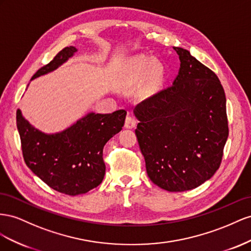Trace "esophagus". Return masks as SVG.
Here are the masks:
<instances>
[{"label": "esophagus", "mask_w": 251, "mask_h": 251, "mask_svg": "<svg viewBox=\"0 0 251 251\" xmlns=\"http://www.w3.org/2000/svg\"><path fill=\"white\" fill-rule=\"evenodd\" d=\"M135 124H137V121L134 120L133 117H131V116L126 117V120H125V127L126 128H128V129H131V128H133L135 126Z\"/></svg>", "instance_id": "1"}]
</instances>
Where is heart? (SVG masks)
<instances>
[{
	"instance_id": "heart-1",
	"label": "heart",
	"mask_w": 251,
	"mask_h": 251,
	"mask_svg": "<svg viewBox=\"0 0 251 251\" xmlns=\"http://www.w3.org/2000/svg\"><path fill=\"white\" fill-rule=\"evenodd\" d=\"M130 71L134 76L148 75V82L150 85H156L161 81L163 75V67L159 63H153L152 60L147 56H138L130 64Z\"/></svg>"
}]
</instances>
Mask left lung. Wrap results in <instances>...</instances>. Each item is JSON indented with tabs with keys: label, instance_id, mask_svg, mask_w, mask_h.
<instances>
[{
	"label": "left lung",
	"instance_id": "1",
	"mask_svg": "<svg viewBox=\"0 0 251 251\" xmlns=\"http://www.w3.org/2000/svg\"><path fill=\"white\" fill-rule=\"evenodd\" d=\"M181 65L173 85L133 112L147 175L162 189L197 188L216 174L228 138L226 97L217 75L174 47Z\"/></svg>",
	"mask_w": 251,
	"mask_h": 251
}]
</instances>
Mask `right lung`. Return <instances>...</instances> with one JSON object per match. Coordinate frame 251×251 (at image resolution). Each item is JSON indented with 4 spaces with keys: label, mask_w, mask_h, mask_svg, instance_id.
Returning <instances> with one entry per match:
<instances>
[{
    "label": "right lung",
    "mask_w": 251,
    "mask_h": 251,
    "mask_svg": "<svg viewBox=\"0 0 251 251\" xmlns=\"http://www.w3.org/2000/svg\"><path fill=\"white\" fill-rule=\"evenodd\" d=\"M76 52L65 47L31 80L53 71ZM126 110L101 114L90 112L62 132L46 134L34 128L17 111V126L26 165L49 187L68 196H78L96 188L105 176L103 148L122 130Z\"/></svg>",
    "instance_id": "right-lung-1"
}]
</instances>
